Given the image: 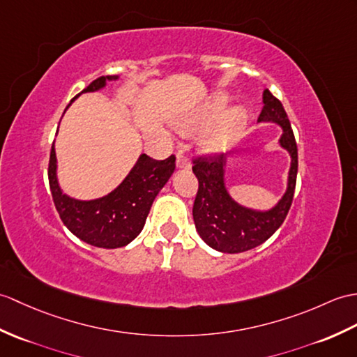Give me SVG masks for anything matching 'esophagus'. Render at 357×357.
<instances>
[{"label": "esophagus", "mask_w": 357, "mask_h": 357, "mask_svg": "<svg viewBox=\"0 0 357 357\" xmlns=\"http://www.w3.org/2000/svg\"><path fill=\"white\" fill-rule=\"evenodd\" d=\"M176 165L182 169H188L190 167V160L185 156L184 151H178L176 153Z\"/></svg>", "instance_id": "obj_1"}]
</instances>
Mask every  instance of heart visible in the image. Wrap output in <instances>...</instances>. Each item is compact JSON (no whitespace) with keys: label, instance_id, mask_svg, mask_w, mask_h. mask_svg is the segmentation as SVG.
Instances as JSON below:
<instances>
[{"label":"heart","instance_id":"1","mask_svg":"<svg viewBox=\"0 0 357 357\" xmlns=\"http://www.w3.org/2000/svg\"><path fill=\"white\" fill-rule=\"evenodd\" d=\"M225 106H227L225 97L219 96L214 98V102L211 103L208 112H206L202 119L195 120V121L181 123L179 129L184 132V134H193V132L201 130L206 123H210L213 120H216L218 117H220L222 112L225 111ZM242 124H243V112L234 111L227 119L225 124H223L219 130H216L213 135L206 138V146L213 149V151H222V149H225L231 143V141L234 139L237 132L240 130V128H242Z\"/></svg>","mask_w":357,"mask_h":357}]
</instances>
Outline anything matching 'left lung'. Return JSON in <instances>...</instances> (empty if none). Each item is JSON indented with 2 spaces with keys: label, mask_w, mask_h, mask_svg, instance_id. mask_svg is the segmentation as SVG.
Returning a JSON list of instances; mask_svg holds the SVG:
<instances>
[{
  "label": "left lung",
  "mask_w": 357,
  "mask_h": 357,
  "mask_svg": "<svg viewBox=\"0 0 357 357\" xmlns=\"http://www.w3.org/2000/svg\"><path fill=\"white\" fill-rule=\"evenodd\" d=\"M263 103L259 121H273L283 128L280 144L289 151L292 158L287 192L277 206L261 213L248 210L234 202L223 182V153H205L193 158V173L199 182L193 204L195 225L204 242L220 252H243L266 242L284 222L294 201L298 149L291 121L283 105L269 89H264Z\"/></svg>",
  "instance_id": "left-lung-1"
}]
</instances>
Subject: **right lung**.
I'll use <instances>...</instances> for the list:
<instances>
[{
	"label": "right lung",
	"mask_w": 357,
	"mask_h": 357,
	"mask_svg": "<svg viewBox=\"0 0 357 357\" xmlns=\"http://www.w3.org/2000/svg\"><path fill=\"white\" fill-rule=\"evenodd\" d=\"M114 79L117 76L97 77L82 93L100 89L106 80ZM175 155L165 160H153L143 153L128 178L112 193L96 201H76L63 195L57 184L53 143L48 162V182L63 225L74 236L93 246L106 250L126 246L143 229L156 195L175 170Z\"/></svg>",
	"instance_id": "1"
}]
</instances>
